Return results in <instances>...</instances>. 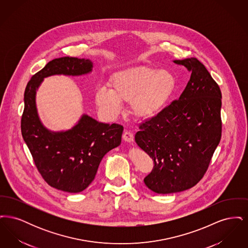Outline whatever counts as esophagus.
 Here are the masks:
<instances>
[{
    "mask_svg": "<svg viewBox=\"0 0 248 248\" xmlns=\"http://www.w3.org/2000/svg\"><path fill=\"white\" fill-rule=\"evenodd\" d=\"M123 139H124V141L132 143L134 141V135H133V133H131L129 131H124V133L123 135Z\"/></svg>",
    "mask_w": 248,
    "mask_h": 248,
    "instance_id": "1",
    "label": "esophagus"
}]
</instances>
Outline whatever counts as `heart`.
Listing matches in <instances>:
<instances>
[{
  "instance_id": "b5f03b06",
  "label": "heart",
  "mask_w": 248,
  "mask_h": 248,
  "mask_svg": "<svg viewBox=\"0 0 248 248\" xmlns=\"http://www.w3.org/2000/svg\"><path fill=\"white\" fill-rule=\"evenodd\" d=\"M176 76L170 71L154 68H135L120 71L109 80L110 90L99 88L95 103L108 118H116L122 102H131L132 113L140 120L159 115L172 100L177 90Z\"/></svg>"
}]
</instances>
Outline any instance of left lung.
Segmentation results:
<instances>
[{
    "label": "left lung",
    "mask_w": 248,
    "mask_h": 248,
    "mask_svg": "<svg viewBox=\"0 0 248 248\" xmlns=\"http://www.w3.org/2000/svg\"><path fill=\"white\" fill-rule=\"evenodd\" d=\"M191 73L177 100L140 126L136 143L153 158L145 185L159 194L179 192L203 177L221 138V92L195 58L174 60Z\"/></svg>",
    "instance_id": "left-lung-1"
}]
</instances>
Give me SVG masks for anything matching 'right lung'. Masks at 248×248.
<instances>
[{
  "instance_id": "1",
  "label": "right lung",
  "mask_w": 248,
  "mask_h": 248,
  "mask_svg": "<svg viewBox=\"0 0 248 248\" xmlns=\"http://www.w3.org/2000/svg\"><path fill=\"white\" fill-rule=\"evenodd\" d=\"M90 59L64 57L48 62L34 74L24 93L21 133L36 167L48 184L56 189L77 193L94 180L104 155L118 147L124 127L103 124L83 114L71 129L51 131L39 117L36 92L44 79L53 75L81 76L90 73Z\"/></svg>"
}]
</instances>
